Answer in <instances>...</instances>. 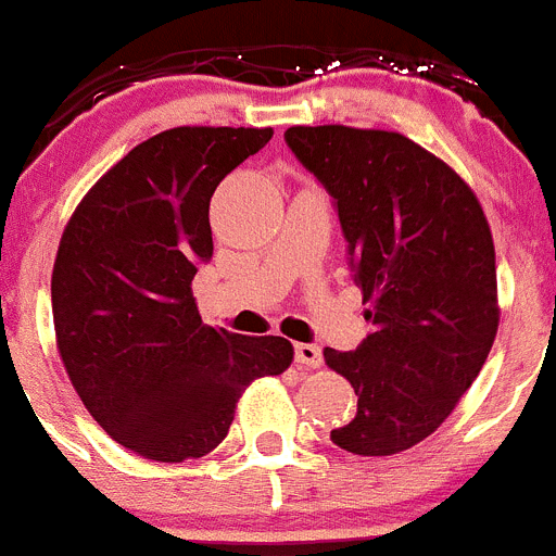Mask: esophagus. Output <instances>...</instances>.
Masks as SVG:
<instances>
[{
  "label": "esophagus",
  "instance_id": "obj_1",
  "mask_svg": "<svg viewBox=\"0 0 556 556\" xmlns=\"http://www.w3.org/2000/svg\"><path fill=\"white\" fill-rule=\"evenodd\" d=\"M294 361L305 369H319L323 366V350L317 344H298L294 348Z\"/></svg>",
  "mask_w": 556,
  "mask_h": 556
}]
</instances>
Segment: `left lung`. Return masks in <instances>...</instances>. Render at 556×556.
<instances>
[{
    "label": "left lung",
    "instance_id": "obj_1",
    "mask_svg": "<svg viewBox=\"0 0 556 556\" xmlns=\"http://www.w3.org/2000/svg\"><path fill=\"white\" fill-rule=\"evenodd\" d=\"M330 192L371 333L325 364L358 394L330 441L400 455L441 427L477 380L498 330L496 253L471 187L400 131L292 126L283 135Z\"/></svg>",
    "mask_w": 556,
    "mask_h": 556
}]
</instances>
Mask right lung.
I'll use <instances>...</instances> for the list:
<instances>
[{
  "label": "right lung",
  "instance_id": "add662e5",
  "mask_svg": "<svg viewBox=\"0 0 556 556\" xmlns=\"http://www.w3.org/2000/svg\"><path fill=\"white\" fill-rule=\"evenodd\" d=\"M269 137L244 126L160 131L90 187L60 239V358L106 435L149 460L208 455L242 391L294 358L281 336L208 328L192 298L198 264L215 251L208 201Z\"/></svg>",
  "mask_w": 556,
  "mask_h": 556
}]
</instances>
